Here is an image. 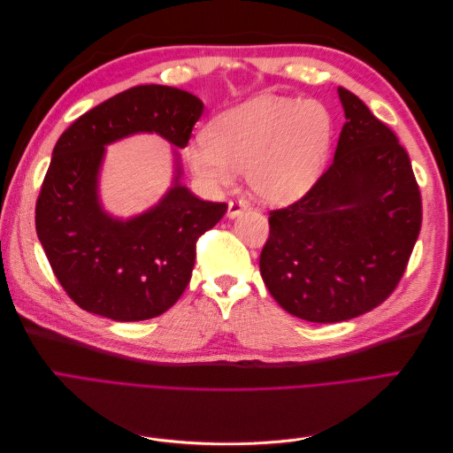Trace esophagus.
Segmentation results:
<instances>
[{"instance_id":"34e87169","label":"esophagus","mask_w":453,"mask_h":453,"mask_svg":"<svg viewBox=\"0 0 453 453\" xmlns=\"http://www.w3.org/2000/svg\"><path fill=\"white\" fill-rule=\"evenodd\" d=\"M250 210V203L245 202V200H230L228 202V210H226V217L228 219H236V217H240L243 211H248Z\"/></svg>"}]
</instances>
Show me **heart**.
<instances>
[{
    "label": "heart",
    "instance_id": "1",
    "mask_svg": "<svg viewBox=\"0 0 453 453\" xmlns=\"http://www.w3.org/2000/svg\"><path fill=\"white\" fill-rule=\"evenodd\" d=\"M333 132V115L321 102L257 96L217 115L205 138L185 147V160L208 190L226 188L245 172L260 202L285 205L321 180Z\"/></svg>",
    "mask_w": 453,
    "mask_h": 453
}]
</instances>
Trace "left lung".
<instances>
[{
	"instance_id": "1",
	"label": "left lung",
	"mask_w": 453,
	"mask_h": 453,
	"mask_svg": "<svg viewBox=\"0 0 453 453\" xmlns=\"http://www.w3.org/2000/svg\"><path fill=\"white\" fill-rule=\"evenodd\" d=\"M346 122L310 193L270 211L260 276L295 318L338 323L374 310L401 281L421 228V196L396 135L338 87Z\"/></svg>"
}]
</instances>
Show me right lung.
<instances>
[{
    "mask_svg": "<svg viewBox=\"0 0 453 453\" xmlns=\"http://www.w3.org/2000/svg\"><path fill=\"white\" fill-rule=\"evenodd\" d=\"M202 113L195 94L140 85L96 105L60 135L37 198L35 230L54 276L77 306L113 321H143L183 295L196 240L221 221L226 203L190 193L177 150L167 195L128 219L104 211L99 173L104 147L134 133H157L185 149Z\"/></svg>",
    "mask_w": 453,
    "mask_h": 453,
    "instance_id": "obj_1",
    "label": "right lung"
}]
</instances>
